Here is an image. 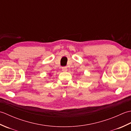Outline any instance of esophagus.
Returning a JSON list of instances; mask_svg holds the SVG:
<instances>
[{
    "instance_id": "34e87169",
    "label": "esophagus",
    "mask_w": 131,
    "mask_h": 131,
    "mask_svg": "<svg viewBox=\"0 0 131 131\" xmlns=\"http://www.w3.org/2000/svg\"><path fill=\"white\" fill-rule=\"evenodd\" d=\"M62 70L63 71H68V69L66 67H62Z\"/></svg>"
}]
</instances>
